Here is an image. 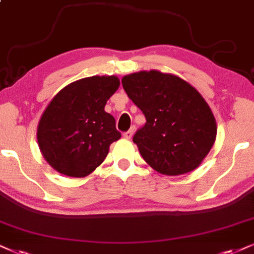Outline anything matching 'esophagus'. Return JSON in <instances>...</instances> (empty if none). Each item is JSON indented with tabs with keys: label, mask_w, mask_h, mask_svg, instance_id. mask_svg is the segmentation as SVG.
<instances>
[{
	"label": "esophagus",
	"mask_w": 254,
	"mask_h": 254,
	"mask_svg": "<svg viewBox=\"0 0 254 254\" xmlns=\"http://www.w3.org/2000/svg\"><path fill=\"white\" fill-rule=\"evenodd\" d=\"M133 132H134V129L133 127H131L129 131H127V132L123 133V137L127 138V139H131V137L133 136Z\"/></svg>",
	"instance_id": "obj_1"
}]
</instances>
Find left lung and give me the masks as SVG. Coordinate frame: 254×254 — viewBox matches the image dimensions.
I'll return each instance as SVG.
<instances>
[{"instance_id": "1", "label": "left lung", "mask_w": 254, "mask_h": 254, "mask_svg": "<svg viewBox=\"0 0 254 254\" xmlns=\"http://www.w3.org/2000/svg\"><path fill=\"white\" fill-rule=\"evenodd\" d=\"M122 84L145 116L133 143L147 164L166 176L197 169L217 136L216 118L203 96L181 77L158 70L125 75Z\"/></svg>"}]
</instances>
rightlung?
<instances>
[{"instance_id": "1", "label": "right lung", "mask_w": 254, "mask_h": 254, "mask_svg": "<svg viewBox=\"0 0 254 254\" xmlns=\"http://www.w3.org/2000/svg\"><path fill=\"white\" fill-rule=\"evenodd\" d=\"M120 84L117 76L85 77L54 96L37 125L38 146L51 168L83 178L103 163L121 138L114 116L104 111Z\"/></svg>"}]
</instances>
